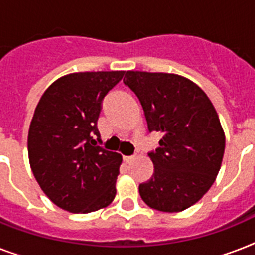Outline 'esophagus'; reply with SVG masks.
Instances as JSON below:
<instances>
[{
  "mask_svg": "<svg viewBox=\"0 0 255 255\" xmlns=\"http://www.w3.org/2000/svg\"><path fill=\"white\" fill-rule=\"evenodd\" d=\"M123 159H124V161H126V163L129 164V163H132L133 160H135V156H124Z\"/></svg>",
  "mask_w": 255,
  "mask_h": 255,
  "instance_id": "1",
  "label": "esophagus"
}]
</instances>
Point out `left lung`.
<instances>
[{"label":"left lung","instance_id":"8db88e82","mask_svg":"<svg viewBox=\"0 0 255 255\" xmlns=\"http://www.w3.org/2000/svg\"><path fill=\"white\" fill-rule=\"evenodd\" d=\"M149 132L163 133L149 153L153 174L140 184L152 209L177 213L200 201L216 181L225 152V132L205 92L188 78L169 73L124 71Z\"/></svg>","mask_w":255,"mask_h":255}]
</instances>
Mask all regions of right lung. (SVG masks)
<instances>
[{"instance_id":"1","label":"right lung","mask_w":255,"mask_h":255,"mask_svg":"<svg viewBox=\"0 0 255 255\" xmlns=\"http://www.w3.org/2000/svg\"><path fill=\"white\" fill-rule=\"evenodd\" d=\"M124 71L58 78L38 102L27 135L30 168L43 193L70 213L103 209L116 196L122 156L98 147L102 100Z\"/></svg>"}]
</instances>
